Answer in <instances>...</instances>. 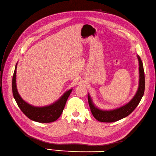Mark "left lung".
Listing matches in <instances>:
<instances>
[{"label": "left lung", "instance_id": "obj_1", "mask_svg": "<svg viewBox=\"0 0 156 156\" xmlns=\"http://www.w3.org/2000/svg\"><path fill=\"white\" fill-rule=\"evenodd\" d=\"M137 58L139 60V70H140V83L139 88L137 92L133 98L130 102L125 106L118 109L110 111H104L98 109L96 108L90 98V96H88L89 106L91 110L93 116L98 121L101 122H114L119 120L122 118L128 116L132 112L135 110V108L139 104L141 99L144 96L145 90V75L143 63L139 56H137Z\"/></svg>", "mask_w": 156, "mask_h": 156}]
</instances>
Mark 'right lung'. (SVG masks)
I'll return each instance as SVG.
<instances>
[{"label": "right lung", "instance_id": "1", "mask_svg": "<svg viewBox=\"0 0 156 156\" xmlns=\"http://www.w3.org/2000/svg\"><path fill=\"white\" fill-rule=\"evenodd\" d=\"M16 66L12 76V94L16 104L21 111L30 119L40 123H50L56 121L62 114L66 102L72 92L68 90L62 96L61 98L50 106L46 107H34L29 105L21 98L18 93L16 85Z\"/></svg>", "mask_w": 156, "mask_h": 156}]
</instances>
